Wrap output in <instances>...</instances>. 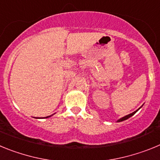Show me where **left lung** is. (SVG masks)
<instances>
[{
    "label": "left lung",
    "instance_id": "left-lung-1",
    "mask_svg": "<svg viewBox=\"0 0 160 160\" xmlns=\"http://www.w3.org/2000/svg\"><path fill=\"white\" fill-rule=\"evenodd\" d=\"M137 111H138V110H137ZM136 111H135V112H133V113H131V114H128V115H126V116H124V117H122V118H120V119H118V122H121V121H124V120H126V119H128V118H129L130 117H131L133 115V114H135V113H136Z\"/></svg>",
    "mask_w": 160,
    "mask_h": 160
}]
</instances>
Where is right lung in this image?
I'll use <instances>...</instances> for the list:
<instances>
[{"mask_svg": "<svg viewBox=\"0 0 160 160\" xmlns=\"http://www.w3.org/2000/svg\"><path fill=\"white\" fill-rule=\"evenodd\" d=\"M48 117H49V116H48ZM48 117H45V118H48Z\"/></svg>", "mask_w": 160, "mask_h": 160, "instance_id": "add662e5", "label": "right lung"}]
</instances>
